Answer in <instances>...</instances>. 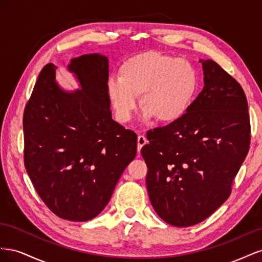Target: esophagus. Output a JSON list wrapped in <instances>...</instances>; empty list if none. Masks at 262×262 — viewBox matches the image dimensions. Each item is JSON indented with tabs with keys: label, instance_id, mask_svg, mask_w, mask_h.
Listing matches in <instances>:
<instances>
[{
	"label": "esophagus",
	"instance_id": "esophagus-1",
	"mask_svg": "<svg viewBox=\"0 0 262 262\" xmlns=\"http://www.w3.org/2000/svg\"><path fill=\"white\" fill-rule=\"evenodd\" d=\"M146 143H147V139L144 136H139L138 137V150H139V152Z\"/></svg>",
	"mask_w": 262,
	"mask_h": 262
}]
</instances>
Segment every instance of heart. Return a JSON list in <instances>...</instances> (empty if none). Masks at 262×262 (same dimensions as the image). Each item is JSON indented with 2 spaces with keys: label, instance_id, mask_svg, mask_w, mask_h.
I'll use <instances>...</instances> for the list:
<instances>
[{
  "label": "heart",
  "instance_id": "heart-1",
  "mask_svg": "<svg viewBox=\"0 0 262 262\" xmlns=\"http://www.w3.org/2000/svg\"><path fill=\"white\" fill-rule=\"evenodd\" d=\"M200 87V74L192 62L156 51L138 53L124 61L120 78L112 77L107 94L117 120L129 122L141 96L143 119L173 123L191 108Z\"/></svg>",
  "mask_w": 262,
  "mask_h": 262
}]
</instances>
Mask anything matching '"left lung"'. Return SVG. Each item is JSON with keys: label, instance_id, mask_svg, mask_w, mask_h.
I'll list each match as a JSON object with an SVG mask.
<instances>
[{"label": "left lung", "instance_id": "1", "mask_svg": "<svg viewBox=\"0 0 262 262\" xmlns=\"http://www.w3.org/2000/svg\"><path fill=\"white\" fill-rule=\"evenodd\" d=\"M204 87L179 121L147 134L141 149L157 215L172 226L200 223L231 194L250 144L248 104L239 83L213 60H199Z\"/></svg>", "mask_w": 262, "mask_h": 262}]
</instances>
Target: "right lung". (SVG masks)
Listing matches in <instances>:
<instances>
[{"instance_id":"1","label":"right lung","mask_w":262,"mask_h":262,"mask_svg":"<svg viewBox=\"0 0 262 262\" xmlns=\"http://www.w3.org/2000/svg\"><path fill=\"white\" fill-rule=\"evenodd\" d=\"M78 89L39 74L24 112L25 167L37 193L55 215L72 222L96 217L137 155V134L116 122L107 94L109 60L90 53L70 60Z\"/></svg>"}]
</instances>
